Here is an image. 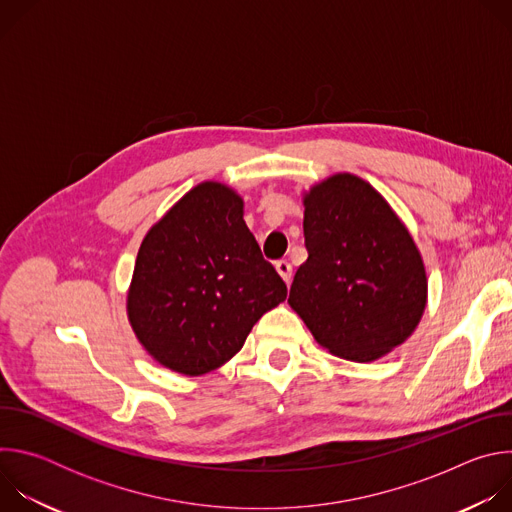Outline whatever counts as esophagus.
I'll return each mask as SVG.
<instances>
[{
  "instance_id": "1",
  "label": "esophagus",
  "mask_w": 512,
  "mask_h": 512,
  "mask_svg": "<svg viewBox=\"0 0 512 512\" xmlns=\"http://www.w3.org/2000/svg\"><path fill=\"white\" fill-rule=\"evenodd\" d=\"M275 269H277V273L281 275V279H283L285 283H289V279H291V263L285 261V259H281V261L275 263Z\"/></svg>"
}]
</instances>
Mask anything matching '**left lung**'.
Returning a JSON list of instances; mask_svg holds the SVG:
<instances>
[{
	"label": "left lung",
	"instance_id": "obj_1",
	"mask_svg": "<svg viewBox=\"0 0 512 512\" xmlns=\"http://www.w3.org/2000/svg\"><path fill=\"white\" fill-rule=\"evenodd\" d=\"M308 259L291 306L330 354L373 362L403 344L427 306L423 257L391 204L338 172L304 192Z\"/></svg>",
	"mask_w": 512,
	"mask_h": 512
}]
</instances>
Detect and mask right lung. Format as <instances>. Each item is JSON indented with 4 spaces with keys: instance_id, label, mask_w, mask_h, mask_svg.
Here are the masks:
<instances>
[{
    "instance_id": "right-lung-1",
    "label": "right lung",
    "mask_w": 512,
    "mask_h": 512,
    "mask_svg": "<svg viewBox=\"0 0 512 512\" xmlns=\"http://www.w3.org/2000/svg\"><path fill=\"white\" fill-rule=\"evenodd\" d=\"M243 198L206 180L152 225L137 251L127 318L162 367L200 377L223 367L287 287L243 221Z\"/></svg>"
}]
</instances>
